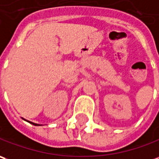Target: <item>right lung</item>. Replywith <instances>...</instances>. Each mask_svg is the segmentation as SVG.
Masks as SVG:
<instances>
[{
  "instance_id": "add662e5",
  "label": "right lung",
  "mask_w": 159,
  "mask_h": 159,
  "mask_svg": "<svg viewBox=\"0 0 159 159\" xmlns=\"http://www.w3.org/2000/svg\"><path fill=\"white\" fill-rule=\"evenodd\" d=\"M30 124H32V125H37V124H34V123H32V122H30Z\"/></svg>"
}]
</instances>
